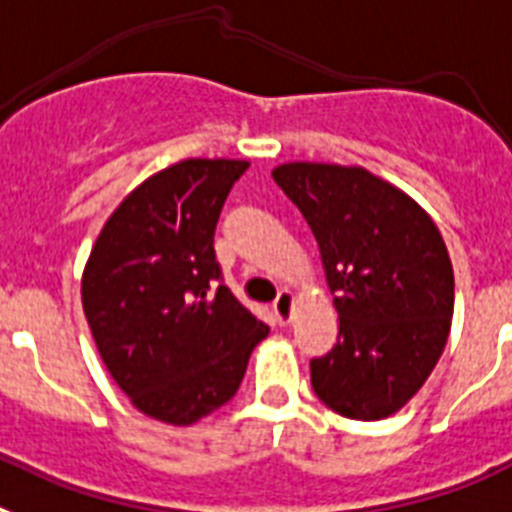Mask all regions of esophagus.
Wrapping results in <instances>:
<instances>
[{
  "label": "esophagus",
  "instance_id": "obj_1",
  "mask_svg": "<svg viewBox=\"0 0 512 512\" xmlns=\"http://www.w3.org/2000/svg\"><path fill=\"white\" fill-rule=\"evenodd\" d=\"M273 311H275V317H278V322H281V324L291 322V314H293V296H291V291H281V293H278V299L273 301Z\"/></svg>",
  "mask_w": 512,
  "mask_h": 512
}]
</instances>
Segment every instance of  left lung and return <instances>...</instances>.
Wrapping results in <instances>:
<instances>
[{
    "instance_id": "1",
    "label": "left lung",
    "mask_w": 512,
    "mask_h": 512,
    "mask_svg": "<svg viewBox=\"0 0 512 512\" xmlns=\"http://www.w3.org/2000/svg\"><path fill=\"white\" fill-rule=\"evenodd\" d=\"M304 213L340 314L337 345L311 358V389L337 415L381 420L410 402L446 348L453 268L441 231L410 195L363 167L273 170Z\"/></svg>"
}]
</instances>
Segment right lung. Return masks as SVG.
I'll return each instance as SVG.
<instances>
[{
	"label": "right lung",
	"mask_w": 512,
	"mask_h": 512,
	"mask_svg": "<svg viewBox=\"0 0 512 512\" xmlns=\"http://www.w3.org/2000/svg\"><path fill=\"white\" fill-rule=\"evenodd\" d=\"M237 159H185L115 208L92 247L82 304L115 384L144 415L190 425L237 394L268 324L224 286L213 234Z\"/></svg>",
	"instance_id": "add662e5"
}]
</instances>
